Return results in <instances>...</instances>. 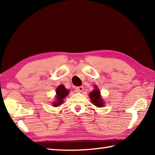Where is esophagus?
Listing matches in <instances>:
<instances>
[{"instance_id": "34e87169", "label": "esophagus", "mask_w": 155, "mask_h": 155, "mask_svg": "<svg viewBox=\"0 0 155 155\" xmlns=\"http://www.w3.org/2000/svg\"><path fill=\"white\" fill-rule=\"evenodd\" d=\"M76 89H77V92H78V93H81V92H83V90H84V88L83 86H81V87H77V88H76Z\"/></svg>"}]
</instances>
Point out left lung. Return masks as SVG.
Wrapping results in <instances>:
<instances>
[{
  "label": "left lung",
  "instance_id": "8db88e82",
  "mask_svg": "<svg viewBox=\"0 0 155 155\" xmlns=\"http://www.w3.org/2000/svg\"><path fill=\"white\" fill-rule=\"evenodd\" d=\"M101 93L99 90L98 89V88H96L95 89L92 91L91 93L89 94V97L91 98V100L95 106L98 107H101L103 106L104 103L102 98L101 97Z\"/></svg>",
  "mask_w": 155,
  "mask_h": 155
}]
</instances>
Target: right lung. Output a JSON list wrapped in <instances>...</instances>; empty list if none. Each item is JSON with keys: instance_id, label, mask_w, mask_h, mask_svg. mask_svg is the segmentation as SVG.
<instances>
[{"instance_id": "right-lung-1", "label": "right lung", "mask_w": 155, "mask_h": 155, "mask_svg": "<svg viewBox=\"0 0 155 155\" xmlns=\"http://www.w3.org/2000/svg\"><path fill=\"white\" fill-rule=\"evenodd\" d=\"M56 93H57V101L54 102L53 103L54 107H57L58 105L62 103L63 102V99L67 97V95L69 93V91L65 88V87L63 85H60L58 86L57 88V91H56Z\"/></svg>"}]
</instances>
